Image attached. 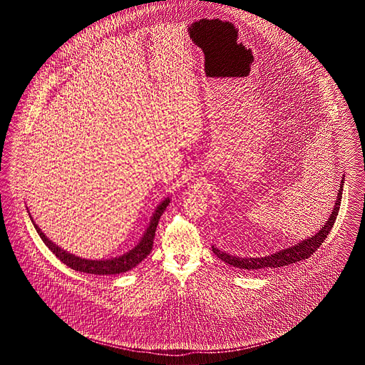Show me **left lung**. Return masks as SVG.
<instances>
[{"label":"left lung","mask_w":365,"mask_h":365,"mask_svg":"<svg viewBox=\"0 0 365 365\" xmlns=\"http://www.w3.org/2000/svg\"><path fill=\"white\" fill-rule=\"evenodd\" d=\"M345 176V175H344ZM342 176L341 180V186L339 191L335 200V205L334 210L330 215V217L327 219L326 225L320 228L319 232H316L313 237L304 240L297 245H293L290 247H286L283 250H279L274 255L265 256V257H238V256H231L226 252H222L220 249L212 246L213 253L227 264L237 267L240 269H249V271H257V269H265V268H279V267H284L289 264H293L297 261L305 260L309 259L311 255H313L320 245L324 242V240L327 238V235L330 234L331 228L334 226L339 207H341V200H342V191H344V183H345V178Z\"/></svg>","instance_id":"left-lung-1"}]
</instances>
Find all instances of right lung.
Returning a JSON list of instances; mask_svg holds the SVG:
<instances>
[{"mask_svg":"<svg viewBox=\"0 0 365 365\" xmlns=\"http://www.w3.org/2000/svg\"><path fill=\"white\" fill-rule=\"evenodd\" d=\"M170 204V198L167 197L158 207H157L153 216H152V220L149 223V226L146 228L143 237L140 238L138 245L131 249L130 252L124 253L123 256L119 257H115V259H106V260H88V259H82V257H78L75 255H71L67 250L61 249L60 246H57L56 243L52 242L42 231L41 228L36 226L30 215V219L34 225L36 232L39 234L41 240L43 241V243L51 249V252H53V255L56 257H58V260L61 262H64L66 265H68L72 269L75 271H79V272H85V274H94V275H115V274H122V272H127L130 269H133L134 267H137L139 262L142 260H145L148 257V255L152 252V247H153V240H155V234H156L157 225H158V220L161 217V215L164 213L165 208L168 207Z\"/></svg>","mask_w":365,"mask_h":365,"instance_id":"add662e5","label":"right lung"}]
</instances>
